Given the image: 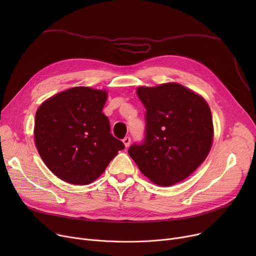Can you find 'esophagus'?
<instances>
[{"label":"esophagus","mask_w":256,"mask_h":256,"mask_svg":"<svg viewBox=\"0 0 256 256\" xmlns=\"http://www.w3.org/2000/svg\"><path fill=\"white\" fill-rule=\"evenodd\" d=\"M122 142L124 143V146H126V147H128L130 144V137H126V138L122 140Z\"/></svg>","instance_id":"obj_1"}]
</instances>
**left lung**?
I'll return each instance as SVG.
<instances>
[{"label": "left lung", "instance_id": "left-lung-1", "mask_svg": "<svg viewBox=\"0 0 256 256\" xmlns=\"http://www.w3.org/2000/svg\"><path fill=\"white\" fill-rule=\"evenodd\" d=\"M146 109L145 138L128 154L152 182L169 186L186 180L206 158L214 138L204 98L178 83L139 87Z\"/></svg>", "mask_w": 256, "mask_h": 256}]
</instances>
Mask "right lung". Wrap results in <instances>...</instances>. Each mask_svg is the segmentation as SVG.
<instances>
[{
  "instance_id": "add662e5",
  "label": "right lung",
  "mask_w": 256,
  "mask_h": 256,
  "mask_svg": "<svg viewBox=\"0 0 256 256\" xmlns=\"http://www.w3.org/2000/svg\"><path fill=\"white\" fill-rule=\"evenodd\" d=\"M108 93L74 87L52 96L38 108L34 139L46 167L62 180L88 184L124 148L110 132L102 113Z\"/></svg>"
}]
</instances>
